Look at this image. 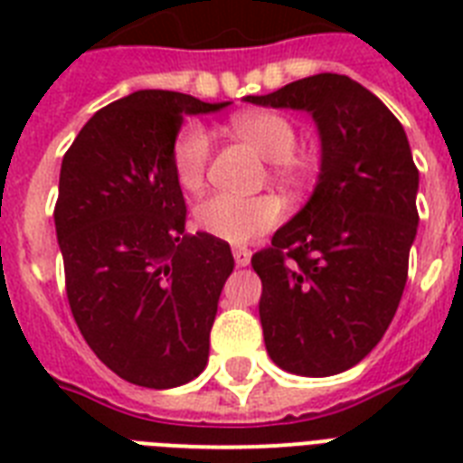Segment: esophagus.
Instances as JSON below:
<instances>
[{
  "mask_svg": "<svg viewBox=\"0 0 463 463\" xmlns=\"http://www.w3.org/2000/svg\"><path fill=\"white\" fill-rule=\"evenodd\" d=\"M232 260H235L238 267H247L250 260H252V252L247 247H232Z\"/></svg>",
  "mask_w": 463,
  "mask_h": 463,
  "instance_id": "esophagus-1",
  "label": "esophagus"
}]
</instances>
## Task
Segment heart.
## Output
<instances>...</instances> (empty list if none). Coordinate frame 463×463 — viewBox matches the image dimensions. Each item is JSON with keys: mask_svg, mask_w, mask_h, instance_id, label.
<instances>
[{"mask_svg": "<svg viewBox=\"0 0 463 463\" xmlns=\"http://www.w3.org/2000/svg\"><path fill=\"white\" fill-rule=\"evenodd\" d=\"M232 132L240 139L271 163L276 180L298 184L303 180L305 167L296 156L298 129L286 115L271 110L242 112L231 122ZM211 160V134L199 122H189L175 134L170 148L175 180L180 187L196 192L203 187ZM283 206L274 196H252L240 199L232 194H213L196 203L194 225L211 238L231 245H245L281 223Z\"/></svg>", "mask_w": 463, "mask_h": 463, "instance_id": "1", "label": "heart"}]
</instances>
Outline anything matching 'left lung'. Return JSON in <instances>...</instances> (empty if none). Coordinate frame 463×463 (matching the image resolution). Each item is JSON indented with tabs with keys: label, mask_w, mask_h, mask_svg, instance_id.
Returning <instances> with one entry per match:
<instances>
[{
	"label": "left lung",
	"mask_w": 463,
	"mask_h": 463,
	"mask_svg": "<svg viewBox=\"0 0 463 463\" xmlns=\"http://www.w3.org/2000/svg\"><path fill=\"white\" fill-rule=\"evenodd\" d=\"M250 103L307 110L322 137L315 192L252 257L276 365L329 377L358 365L392 324L418 228V167L402 122L344 74L293 81Z\"/></svg>",
	"instance_id": "left-lung-1"
}]
</instances>
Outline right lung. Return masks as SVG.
<instances>
[{"label": "right lung", "instance_id": "1", "mask_svg": "<svg viewBox=\"0 0 463 463\" xmlns=\"http://www.w3.org/2000/svg\"><path fill=\"white\" fill-rule=\"evenodd\" d=\"M175 90L98 110L64 154L54 228L74 322L100 363L148 389L180 387L209 360L231 245L184 235L170 148L184 115L218 112Z\"/></svg>", "mask_w": 463, "mask_h": 463}]
</instances>
